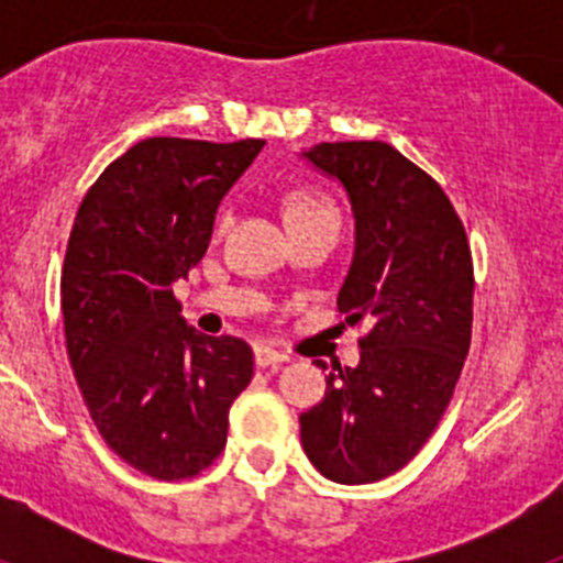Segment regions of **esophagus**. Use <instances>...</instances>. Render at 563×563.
<instances>
[{"mask_svg": "<svg viewBox=\"0 0 563 563\" xmlns=\"http://www.w3.org/2000/svg\"><path fill=\"white\" fill-rule=\"evenodd\" d=\"M253 361H256L258 369H267V366H282V363L290 361V357H287L285 352L273 350V346H265V343H256V346H253Z\"/></svg>", "mask_w": 563, "mask_h": 563, "instance_id": "1", "label": "esophagus"}]
</instances>
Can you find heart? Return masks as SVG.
I'll use <instances>...</instances> for the list:
<instances>
[{
	"instance_id": "1",
	"label": "heart",
	"mask_w": 563,
	"mask_h": 563,
	"mask_svg": "<svg viewBox=\"0 0 563 563\" xmlns=\"http://www.w3.org/2000/svg\"><path fill=\"white\" fill-rule=\"evenodd\" d=\"M225 220V217H222ZM285 220L287 225H298V222H312V220H330L338 222L335 206L327 200L324 194L312 191V188H298L287 197L285 202Z\"/></svg>"
}]
</instances>
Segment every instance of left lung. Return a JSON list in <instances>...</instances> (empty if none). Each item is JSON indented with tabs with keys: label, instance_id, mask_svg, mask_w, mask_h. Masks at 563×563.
Here are the masks:
<instances>
[{
	"label": "left lung",
	"instance_id": "left-lung-1",
	"mask_svg": "<svg viewBox=\"0 0 563 563\" xmlns=\"http://www.w3.org/2000/svg\"><path fill=\"white\" fill-rule=\"evenodd\" d=\"M301 157L350 197L338 310L372 324L361 363L335 366L324 400L298 417L301 445L327 479L366 485L422 449L454 395L474 321L471 247L445 191L389 143H318Z\"/></svg>",
	"mask_w": 563,
	"mask_h": 563
}]
</instances>
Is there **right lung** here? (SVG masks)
Listing matches in <instances>:
<instances>
[{"label":"right lung","instance_id":"add662e5","mask_svg":"<svg viewBox=\"0 0 563 563\" xmlns=\"http://www.w3.org/2000/svg\"><path fill=\"white\" fill-rule=\"evenodd\" d=\"M265 141L148 137L84 197L62 271L67 355L114 454L154 479H186L228 440L253 377L245 341L186 324L172 285L200 265L220 202Z\"/></svg>","mask_w":563,"mask_h":563}]
</instances>
